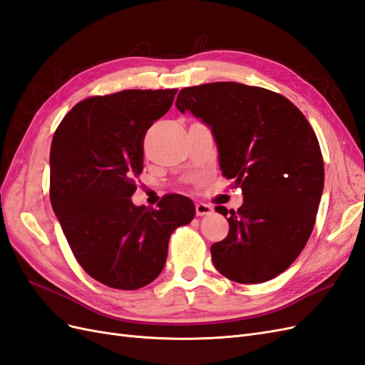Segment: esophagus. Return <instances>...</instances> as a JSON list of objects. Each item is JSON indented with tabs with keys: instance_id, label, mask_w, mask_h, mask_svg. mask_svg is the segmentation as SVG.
Instances as JSON below:
<instances>
[{
	"instance_id": "esophagus-1",
	"label": "esophagus",
	"mask_w": 365,
	"mask_h": 365,
	"mask_svg": "<svg viewBox=\"0 0 365 365\" xmlns=\"http://www.w3.org/2000/svg\"><path fill=\"white\" fill-rule=\"evenodd\" d=\"M212 212V206L211 205H206L202 202H197L195 203V214L197 215H207Z\"/></svg>"
}]
</instances>
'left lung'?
<instances>
[{
	"label": "left lung",
	"mask_w": 365,
	"mask_h": 365,
	"mask_svg": "<svg viewBox=\"0 0 365 365\" xmlns=\"http://www.w3.org/2000/svg\"><path fill=\"white\" fill-rule=\"evenodd\" d=\"M175 107L211 128L222 174L243 192L237 211L215 207L229 222L227 237L211 246L215 269L242 284L284 272L309 240L324 188L304 114L278 93L238 82L186 87Z\"/></svg>",
	"instance_id": "left-lung-1"
}]
</instances>
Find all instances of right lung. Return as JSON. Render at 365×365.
<instances>
[{"label":"right lung","mask_w":365,"mask_h":365,"mask_svg":"<svg viewBox=\"0 0 365 365\" xmlns=\"http://www.w3.org/2000/svg\"><path fill=\"white\" fill-rule=\"evenodd\" d=\"M177 90H123L76 103L50 148V202L73 255L108 287L136 290L159 277L175 227L194 203L165 195L159 210L136 206L147 130L173 106Z\"/></svg>","instance_id":"right-lung-1"}]
</instances>
